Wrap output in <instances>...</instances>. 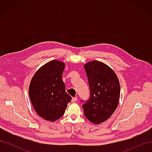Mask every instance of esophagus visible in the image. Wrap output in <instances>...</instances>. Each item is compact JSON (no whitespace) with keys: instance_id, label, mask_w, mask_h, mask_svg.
I'll use <instances>...</instances> for the list:
<instances>
[{"instance_id":"esophagus-1","label":"esophagus","mask_w":152,"mask_h":152,"mask_svg":"<svg viewBox=\"0 0 152 152\" xmlns=\"http://www.w3.org/2000/svg\"><path fill=\"white\" fill-rule=\"evenodd\" d=\"M77 100H78V99H77V97H73L72 99V103H75V102H77Z\"/></svg>"}]
</instances>
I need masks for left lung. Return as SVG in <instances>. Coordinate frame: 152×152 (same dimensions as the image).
Wrapping results in <instances>:
<instances>
[{"instance_id": "obj_1", "label": "left lung", "mask_w": 152, "mask_h": 152, "mask_svg": "<svg viewBox=\"0 0 152 152\" xmlns=\"http://www.w3.org/2000/svg\"><path fill=\"white\" fill-rule=\"evenodd\" d=\"M84 68L90 97L86 102L82 101V107L85 117L98 124L107 121L116 110L120 98V84L115 73L103 63L90 61Z\"/></svg>"}]
</instances>
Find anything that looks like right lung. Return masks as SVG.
Masks as SVG:
<instances>
[{
    "label": "right lung",
    "mask_w": 152,
    "mask_h": 152,
    "mask_svg": "<svg viewBox=\"0 0 152 152\" xmlns=\"http://www.w3.org/2000/svg\"><path fill=\"white\" fill-rule=\"evenodd\" d=\"M65 63L50 61L37 72L30 82L29 96L35 112L45 120L55 121L65 112L71 96L62 80Z\"/></svg>",
    "instance_id": "right-lung-1"
}]
</instances>
